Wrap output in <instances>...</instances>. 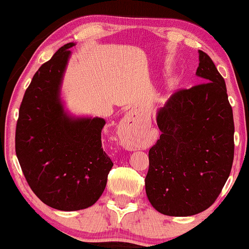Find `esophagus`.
<instances>
[{
  "label": "esophagus",
  "instance_id": "obj_1",
  "mask_svg": "<svg viewBox=\"0 0 249 249\" xmlns=\"http://www.w3.org/2000/svg\"><path fill=\"white\" fill-rule=\"evenodd\" d=\"M138 133L139 127H137L134 123L131 122V119H125L119 125L118 134L121 137L123 145L126 148L134 150V148L139 147Z\"/></svg>",
  "mask_w": 249,
  "mask_h": 249
}]
</instances>
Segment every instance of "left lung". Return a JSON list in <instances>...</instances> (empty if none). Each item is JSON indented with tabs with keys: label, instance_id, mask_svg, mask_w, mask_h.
Segmentation results:
<instances>
[{
	"label": "left lung",
	"instance_id": "obj_1",
	"mask_svg": "<svg viewBox=\"0 0 249 249\" xmlns=\"http://www.w3.org/2000/svg\"><path fill=\"white\" fill-rule=\"evenodd\" d=\"M202 83L171 96L157 112L160 138L148 151L145 190L151 205L170 216H190L215 201L234 158V122L226 84L199 50Z\"/></svg>",
	"mask_w": 249,
	"mask_h": 249
}]
</instances>
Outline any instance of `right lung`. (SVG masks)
I'll return each instance as SVG.
<instances>
[{
  "instance_id": "right-lung-1",
  "label": "right lung",
  "mask_w": 249,
  "mask_h": 249,
  "mask_svg": "<svg viewBox=\"0 0 249 249\" xmlns=\"http://www.w3.org/2000/svg\"><path fill=\"white\" fill-rule=\"evenodd\" d=\"M68 43L34 75L19 107L15 148L33 192L48 206L79 211L101 198L113 166L103 151L105 119L73 116L61 90L71 51Z\"/></svg>"
}]
</instances>
